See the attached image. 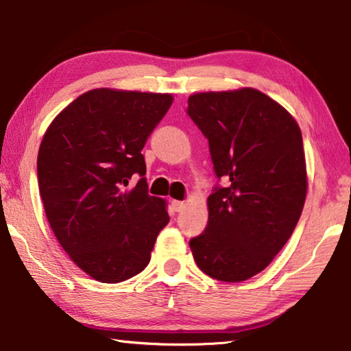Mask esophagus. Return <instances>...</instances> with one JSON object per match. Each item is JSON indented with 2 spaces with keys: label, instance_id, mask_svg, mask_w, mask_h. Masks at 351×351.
Listing matches in <instances>:
<instances>
[{
  "label": "esophagus",
  "instance_id": "obj_1",
  "mask_svg": "<svg viewBox=\"0 0 351 351\" xmlns=\"http://www.w3.org/2000/svg\"><path fill=\"white\" fill-rule=\"evenodd\" d=\"M184 207H186V204L182 203V201H171V209H173L175 212H181Z\"/></svg>",
  "mask_w": 351,
  "mask_h": 351
}]
</instances>
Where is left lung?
I'll list each match as a JSON object with an SVG mask.
<instances>
[{"label": "left lung", "instance_id": "8db88e82", "mask_svg": "<svg viewBox=\"0 0 351 351\" xmlns=\"http://www.w3.org/2000/svg\"><path fill=\"white\" fill-rule=\"evenodd\" d=\"M187 114L209 141L213 170L224 180L207 198L204 232L189 243L193 258L219 282L247 280L280 252L304 209L300 128L254 88L193 94Z\"/></svg>", "mask_w": 351, "mask_h": 351}]
</instances>
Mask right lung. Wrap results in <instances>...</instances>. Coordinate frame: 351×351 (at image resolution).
I'll return each instance as SVG.
<instances>
[{
  "label": "right lung",
  "instance_id": "add662e5",
  "mask_svg": "<svg viewBox=\"0 0 351 351\" xmlns=\"http://www.w3.org/2000/svg\"><path fill=\"white\" fill-rule=\"evenodd\" d=\"M170 94L97 88L58 114L41 141L37 176L51 229L71 260L102 283L144 271L169 223L165 201L148 195V136ZM140 176L132 190L131 176Z\"/></svg>",
  "mask_w": 351,
  "mask_h": 351
}]
</instances>
